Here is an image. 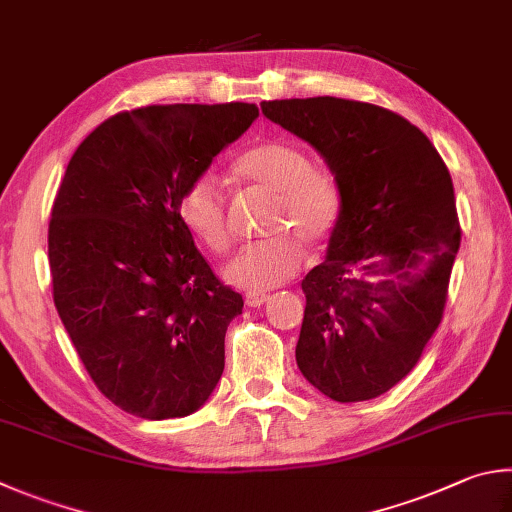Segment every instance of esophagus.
<instances>
[{
    "mask_svg": "<svg viewBox=\"0 0 512 512\" xmlns=\"http://www.w3.org/2000/svg\"><path fill=\"white\" fill-rule=\"evenodd\" d=\"M266 302H268L266 293H248L246 295V306H250V309H259V306H264Z\"/></svg>",
    "mask_w": 512,
    "mask_h": 512,
    "instance_id": "1",
    "label": "esophagus"
}]
</instances>
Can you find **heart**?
<instances>
[{
    "instance_id": "b5f03b06",
    "label": "heart",
    "mask_w": 512,
    "mask_h": 512,
    "mask_svg": "<svg viewBox=\"0 0 512 512\" xmlns=\"http://www.w3.org/2000/svg\"><path fill=\"white\" fill-rule=\"evenodd\" d=\"M246 183L275 194L266 230L275 235L239 250L224 268L226 282L246 291H268L297 275L306 244H322L336 228L340 192L329 174L313 170L309 154L284 141H268L248 150L235 165ZM179 219L212 253L230 246L226 194L210 174L185 185L179 197Z\"/></svg>"
}]
</instances>
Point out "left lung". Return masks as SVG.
I'll return each mask as SVG.
<instances>
[{"mask_svg": "<svg viewBox=\"0 0 512 512\" xmlns=\"http://www.w3.org/2000/svg\"><path fill=\"white\" fill-rule=\"evenodd\" d=\"M333 174L340 215L324 262L302 280L295 360L338 403L403 380L443 318L461 228L448 167L394 111L333 96L262 102Z\"/></svg>", "mask_w": 512, "mask_h": 512, "instance_id": "1", "label": "left lung"}]
</instances>
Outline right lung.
<instances>
[{
    "instance_id": "add662e5",
    "label": "right lung",
    "mask_w": 512,
    "mask_h": 512,
    "mask_svg": "<svg viewBox=\"0 0 512 512\" xmlns=\"http://www.w3.org/2000/svg\"><path fill=\"white\" fill-rule=\"evenodd\" d=\"M259 116L257 105H152L98 125L71 156L49 224L53 302L91 380L150 421L208 401L244 309L179 219L185 185Z\"/></svg>"
}]
</instances>
